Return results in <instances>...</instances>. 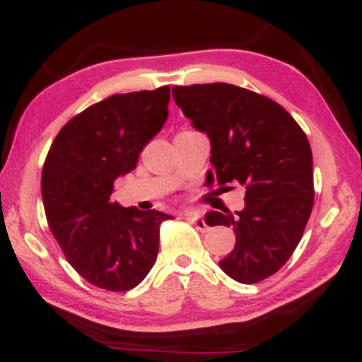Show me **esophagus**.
<instances>
[{
  "label": "esophagus",
  "instance_id": "esophagus-1",
  "mask_svg": "<svg viewBox=\"0 0 362 362\" xmlns=\"http://www.w3.org/2000/svg\"><path fill=\"white\" fill-rule=\"evenodd\" d=\"M185 216L192 222V224L196 226L197 230H201V232H206L207 230V224L204 222V219H202V217L197 214V212H186Z\"/></svg>",
  "mask_w": 362,
  "mask_h": 362
}]
</instances>
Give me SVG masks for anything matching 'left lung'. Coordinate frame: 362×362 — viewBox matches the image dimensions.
<instances>
[{
  "mask_svg": "<svg viewBox=\"0 0 362 362\" xmlns=\"http://www.w3.org/2000/svg\"><path fill=\"white\" fill-rule=\"evenodd\" d=\"M173 98L211 141L206 185L245 187L244 209L206 214L209 226L235 234L219 267L239 284L274 275L293 254L313 207L308 138L279 103L232 83L173 87Z\"/></svg>",
  "mask_w": 362,
  "mask_h": 362,
  "instance_id": "obj_1",
  "label": "left lung"
}]
</instances>
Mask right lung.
<instances>
[{"mask_svg":"<svg viewBox=\"0 0 362 362\" xmlns=\"http://www.w3.org/2000/svg\"><path fill=\"white\" fill-rule=\"evenodd\" d=\"M170 87L117 93L59 132L42 168L49 229L78 275L98 288H135L155 265L160 224L171 216L112 199L168 118Z\"/></svg>","mask_w":362,"mask_h":362,"instance_id":"obj_1","label":"right lung"}]
</instances>
